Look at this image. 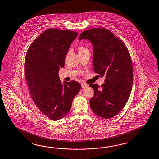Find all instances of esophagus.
I'll return each instance as SVG.
<instances>
[{
  "instance_id": "obj_1",
  "label": "esophagus",
  "mask_w": 159,
  "mask_h": 159,
  "mask_svg": "<svg viewBox=\"0 0 159 159\" xmlns=\"http://www.w3.org/2000/svg\"><path fill=\"white\" fill-rule=\"evenodd\" d=\"M88 86V85L87 84H81V87L82 88H86V86Z\"/></svg>"
}]
</instances>
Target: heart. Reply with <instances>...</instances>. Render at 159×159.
Wrapping results in <instances>:
<instances>
[{
  "mask_svg": "<svg viewBox=\"0 0 159 159\" xmlns=\"http://www.w3.org/2000/svg\"><path fill=\"white\" fill-rule=\"evenodd\" d=\"M78 50L79 53H84L85 52L89 51L88 49L87 48H86L85 47H84V46H80L78 48Z\"/></svg>",
  "mask_w": 159,
  "mask_h": 159,
  "instance_id": "obj_1",
  "label": "heart"
}]
</instances>
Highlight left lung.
Wrapping results in <instances>:
<instances>
[{
	"instance_id": "8db88e82",
	"label": "left lung",
	"mask_w": 159,
	"mask_h": 159,
	"mask_svg": "<svg viewBox=\"0 0 159 159\" xmlns=\"http://www.w3.org/2000/svg\"><path fill=\"white\" fill-rule=\"evenodd\" d=\"M84 39L93 45L95 73L106 78L100 87L89 85L94 92L90 100L91 110L101 118H112L122 110L130 95L133 81L130 55L123 42L105 28L82 32L78 40Z\"/></svg>"
}]
</instances>
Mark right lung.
<instances>
[{
	"mask_svg": "<svg viewBox=\"0 0 159 159\" xmlns=\"http://www.w3.org/2000/svg\"><path fill=\"white\" fill-rule=\"evenodd\" d=\"M77 36L74 31L48 29L33 42L26 55L25 75L33 102L52 120L69 112L81 89L80 84L75 81L62 84L58 74Z\"/></svg>",
	"mask_w": 159,
	"mask_h": 159,
	"instance_id": "add662e5",
	"label": "right lung"
}]
</instances>
